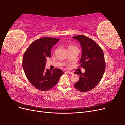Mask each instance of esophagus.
Returning a JSON list of instances; mask_svg holds the SVG:
<instances>
[{"label": "esophagus", "mask_w": 125, "mask_h": 125, "mask_svg": "<svg viewBox=\"0 0 125 125\" xmlns=\"http://www.w3.org/2000/svg\"><path fill=\"white\" fill-rule=\"evenodd\" d=\"M66 73H69V74H73V72H71V71H66Z\"/></svg>", "instance_id": "esophagus-1"}]
</instances>
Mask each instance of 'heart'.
Instances as JSON below:
<instances>
[{
    "instance_id": "obj_1",
    "label": "heart",
    "mask_w": 125,
    "mask_h": 125,
    "mask_svg": "<svg viewBox=\"0 0 125 125\" xmlns=\"http://www.w3.org/2000/svg\"><path fill=\"white\" fill-rule=\"evenodd\" d=\"M75 46H73V45H68V50H69V49H71V48H75Z\"/></svg>"
}]
</instances>
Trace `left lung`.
Listing matches in <instances>:
<instances>
[{
    "mask_svg": "<svg viewBox=\"0 0 125 125\" xmlns=\"http://www.w3.org/2000/svg\"><path fill=\"white\" fill-rule=\"evenodd\" d=\"M73 38L81 44L82 51L79 67L85 70L84 73L74 72L79 80L74 85L79 91L85 92L95 88L103 77L105 69L104 55L99 45L89 37L79 35Z\"/></svg>",
    "mask_w": 125,
    "mask_h": 125,
    "instance_id": "8db88e82",
    "label": "left lung"
}]
</instances>
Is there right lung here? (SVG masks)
<instances>
[{"mask_svg":"<svg viewBox=\"0 0 125 125\" xmlns=\"http://www.w3.org/2000/svg\"><path fill=\"white\" fill-rule=\"evenodd\" d=\"M59 41L49 37L39 39L32 42L24 53L22 67L26 77L39 90L45 91L53 88L63 73L59 69L50 71L45 68L46 58L51 57V49Z\"/></svg>","mask_w":125,"mask_h":125,"instance_id":"add662e5","label":"right lung"}]
</instances>
